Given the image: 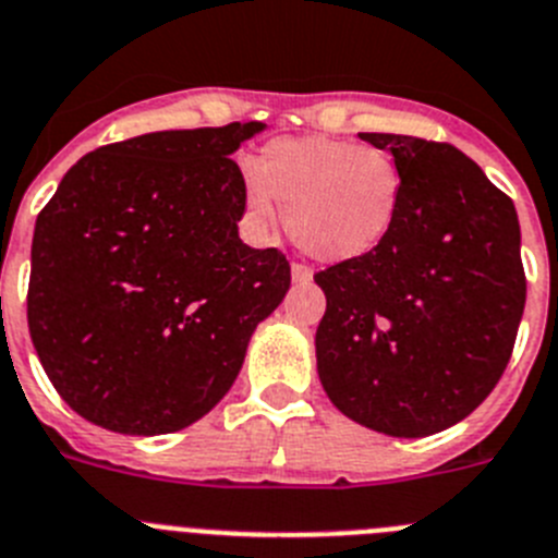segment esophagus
<instances>
[{"label":"esophagus","mask_w":558,"mask_h":558,"mask_svg":"<svg viewBox=\"0 0 558 558\" xmlns=\"http://www.w3.org/2000/svg\"><path fill=\"white\" fill-rule=\"evenodd\" d=\"M290 276H293L295 284H310V282H313V270L306 268V265H293V268H290Z\"/></svg>","instance_id":"34e87169"}]
</instances>
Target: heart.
<instances>
[{"instance_id": "1", "label": "heart", "mask_w": 558, "mask_h": 558, "mask_svg": "<svg viewBox=\"0 0 558 558\" xmlns=\"http://www.w3.org/2000/svg\"><path fill=\"white\" fill-rule=\"evenodd\" d=\"M403 198V177L390 151L326 135L270 141L257 171L243 177L245 213L259 232L284 221L306 254L351 263L376 252Z\"/></svg>"}]
</instances>
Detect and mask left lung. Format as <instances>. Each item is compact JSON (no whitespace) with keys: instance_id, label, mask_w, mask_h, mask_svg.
Segmentation results:
<instances>
[{"instance_id":"8db88e82","label":"left lung","mask_w":558,"mask_h":558,"mask_svg":"<svg viewBox=\"0 0 558 558\" xmlns=\"http://www.w3.org/2000/svg\"><path fill=\"white\" fill-rule=\"evenodd\" d=\"M360 137L401 168V213L376 252L315 274L318 376L360 426L428 437L464 421L512 356L525 306L518 209L451 143Z\"/></svg>"}]
</instances>
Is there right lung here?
Returning <instances> with one entry per match:
<instances>
[{
    "label": "right lung",
    "instance_id": "right-lung-1",
    "mask_svg": "<svg viewBox=\"0 0 558 558\" xmlns=\"http://www.w3.org/2000/svg\"><path fill=\"white\" fill-rule=\"evenodd\" d=\"M259 121L149 132L82 157L40 209L27 320L76 415L119 434L179 432L216 407L290 265L240 240Z\"/></svg>",
    "mask_w": 558,
    "mask_h": 558
}]
</instances>
